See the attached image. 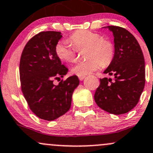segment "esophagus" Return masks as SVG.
<instances>
[{
  "label": "esophagus",
  "instance_id": "1",
  "mask_svg": "<svg viewBox=\"0 0 153 153\" xmlns=\"http://www.w3.org/2000/svg\"><path fill=\"white\" fill-rule=\"evenodd\" d=\"M85 78H86L85 75H78V78H79L80 81H83Z\"/></svg>",
  "mask_w": 153,
  "mask_h": 153
}]
</instances>
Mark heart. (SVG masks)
Wrapping results in <instances>:
<instances>
[{"instance_id":"b5f03b06","label":"heart","mask_w":153,"mask_h":153,"mask_svg":"<svg viewBox=\"0 0 153 153\" xmlns=\"http://www.w3.org/2000/svg\"><path fill=\"white\" fill-rule=\"evenodd\" d=\"M68 42L57 43L55 52L62 62H73L76 59L77 51L85 49L86 61L74 65L72 72L77 75H86L96 71L102 66L108 65L114 56V46L111 40L102 38L96 32L79 30L70 36Z\"/></svg>"}]
</instances>
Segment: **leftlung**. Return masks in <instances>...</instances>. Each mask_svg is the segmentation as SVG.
I'll return each instance as SVG.
<instances>
[{"instance_id": "left-lung-1", "label": "left lung", "mask_w": 153, "mask_h": 153, "mask_svg": "<svg viewBox=\"0 0 153 153\" xmlns=\"http://www.w3.org/2000/svg\"><path fill=\"white\" fill-rule=\"evenodd\" d=\"M114 37V56L103 72L114 79L104 78L94 94L100 108L116 115L132 110L139 100L145 84V63L139 42L122 27L107 26Z\"/></svg>"}]
</instances>
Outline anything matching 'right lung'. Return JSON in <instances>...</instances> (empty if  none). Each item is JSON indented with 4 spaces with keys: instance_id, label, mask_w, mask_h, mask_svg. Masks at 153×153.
<instances>
[{
    "instance_id": "1",
    "label": "right lung",
    "mask_w": 153,
    "mask_h": 153,
    "mask_svg": "<svg viewBox=\"0 0 153 153\" xmlns=\"http://www.w3.org/2000/svg\"><path fill=\"white\" fill-rule=\"evenodd\" d=\"M61 32L42 31L27 42L20 62L21 89L30 110L39 118L52 121L70 108L74 90L79 85L77 75L53 84L68 69L57 57L55 48Z\"/></svg>"
}]
</instances>
